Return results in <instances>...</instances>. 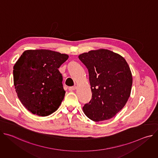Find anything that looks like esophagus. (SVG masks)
I'll return each instance as SVG.
<instances>
[{
	"instance_id": "34e87169",
	"label": "esophagus",
	"mask_w": 158,
	"mask_h": 158,
	"mask_svg": "<svg viewBox=\"0 0 158 158\" xmlns=\"http://www.w3.org/2000/svg\"><path fill=\"white\" fill-rule=\"evenodd\" d=\"M77 89V87L76 86H72V87H69V91H74V90H76Z\"/></svg>"
}]
</instances>
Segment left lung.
Listing matches in <instances>:
<instances>
[{
	"label": "left lung",
	"mask_w": 158,
	"mask_h": 158,
	"mask_svg": "<svg viewBox=\"0 0 158 158\" xmlns=\"http://www.w3.org/2000/svg\"><path fill=\"white\" fill-rule=\"evenodd\" d=\"M87 67L92 98L83 107L85 114L96 122L113 118L127 102L132 84L129 67L121 56L107 49L79 56Z\"/></svg>",
	"instance_id": "8db88e82"
}]
</instances>
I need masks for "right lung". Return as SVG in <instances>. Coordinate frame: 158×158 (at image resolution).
Masks as SVG:
<instances>
[{
	"instance_id": "right-lung-1",
	"label": "right lung",
	"mask_w": 158,
	"mask_h": 158,
	"mask_svg": "<svg viewBox=\"0 0 158 158\" xmlns=\"http://www.w3.org/2000/svg\"><path fill=\"white\" fill-rule=\"evenodd\" d=\"M69 56L46 49L24 51L14 66V84L23 106L34 114L47 116L64 98L58 69Z\"/></svg>"
}]
</instances>
